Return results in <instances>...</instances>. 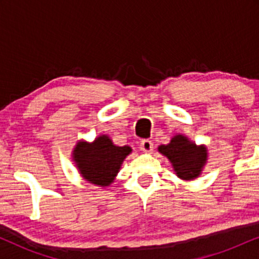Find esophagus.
I'll use <instances>...</instances> for the list:
<instances>
[{
	"label": "esophagus",
	"instance_id": "1",
	"mask_svg": "<svg viewBox=\"0 0 259 259\" xmlns=\"http://www.w3.org/2000/svg\"><path fill=\"white\" fill-rule=\"evenodd\" d=\"M140 150L142 152H146V153H151L153 151V142L150 141V140H142L140 142Z\"/></svg>",
	"mask_w": 259,
	"mask_h": 259
}]
</instances>
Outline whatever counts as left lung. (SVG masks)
I'll list each match as a JSON object with an SVG mask.
<instances>
[{"instance_id": "left-lung-1", "label": "left lung", "mask_w": 259, "mask_h": 259, "mask_svg": "<svg viewBox=\"0 0 259 259\" xmlns=\"http://www.w3.org/2000/svg\"><path fill=\"white\" fill-rule=\"evenodd\" d=\"M158 151L170 160L175 174L183 180L200 177L207 162V148L194 144L186 136L175 135L168 145H160Z\"/></svg>"}]
</instances>
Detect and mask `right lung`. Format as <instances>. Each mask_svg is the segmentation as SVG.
<instances>
[{
	"instance_id": "1",
	"label": "right lung",
	"mask_w": 259,
	"mask_h": 259,
	"mask_svg": "<svg viewBox=\"0 0 259 259\" xmlns=\"http://www.w3.org/2000/svg\"><path fill=\"white\" fill-rule=\"evenodd\" d=\"M132 147L115 146L107 135H101L92 142L78 141L73 151V159L79 173L89 183L102 187L114 181L118 171Z\"/></svg>"
}]
</instances>
